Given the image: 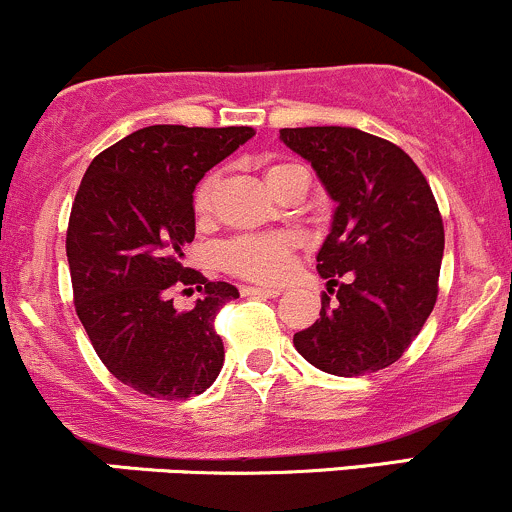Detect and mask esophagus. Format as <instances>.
Masks as SVG:
<instances>
[{"label": "esophagus", "mask_w": 512, "mask_h": 512, "mask_svg": "<svg viewBox=\"0 0 512 512\" xmlns=\"http://www.w3.org/2000/svg\"><path fill=\"white\" fill-rule=\"evenodd\" d=\"M280 293H283L280 288H258V285H244L241 288L244 298H278Z\"/></svg>", "instance_id": "34e87169"}]
</instances>
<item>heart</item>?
<instances>
[{
  "label": "heart",
  "instance_id": "1",
  "mask_svg": "<svg viewBox=\"0 0 512 512\" xmlns=\"http://www.w3.org/2000/svg\"><path fill=\"white\" fill-rule=\"evenodd\" d=\"M298 170L302 168L293 166V163H271L263 170V180H266L268 190L278 197ZM214 192H217V175H205L192 192V210H195L197 219H207L212 214ZM295 249H298V239L288 232L241 234L222 244L219 263L239 278L276 283L290 271Z\"/></svg>",
  "mask_w": 512,
  "mask_h": 512
}]
</instances>
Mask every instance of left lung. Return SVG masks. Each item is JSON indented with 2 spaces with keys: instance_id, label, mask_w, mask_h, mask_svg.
<instances>
[{
  "instance_id": "8db88e82",
  "label": "left lung",
  "mask_w": 512,
  "mask_h": 512,
  "mask_svg": "<svg viewBox=\"0 0 512 512\" xmlns=\"http://www.w3.org/2000/svg\"><path fill=\"white\" fill-rule=\"evenodd\" d=\"M280 141L312 163L337 202L317 254L337 302L322 295L320 320L295 334V349L332 376L381 371L437 302L444 224L430 183L403 148L351 126L280 129Z\"/></svg>"
}]
</instances>
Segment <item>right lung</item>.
Listing matches in <instances>:
<instances>
[{
    "mask_svg": "<svg viewBox=\"0 0 512 512\" xmlns=\"http://www.w3.org/2000/svg\"><path fill=\"white\" fill-rule=\"evenodd\" d=\"M254 134L251 126H146L104 148L75 195L65 236L75 312L109 373L148 398H192L222 371L214 317L239 290L180 258L195 239V185ZM178 282L203 293L188 313L169 300Z\"/></svg>",
    "mask_w": 512,
    "mask_h": 512,
    "instance_id": "1",
    "label": "right lung"
}]
</instances>
